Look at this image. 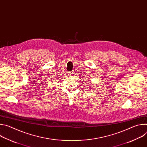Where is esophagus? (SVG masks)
<instances>
[{"instance_id":"obj_1","label":"esophagus","mask_w":147,"mask_h":147,"mask_svg":"<svg viewBox=\"0 0 147 147\" xmlns=\"http://www.w3.org/2000/svg\"><path fill=\"white\" fill-rule=\"evenodd\" d=\"M73 74V71H71V72H69V75H70V76H71L72 74Z\"/></svg>"}]
</instances>
